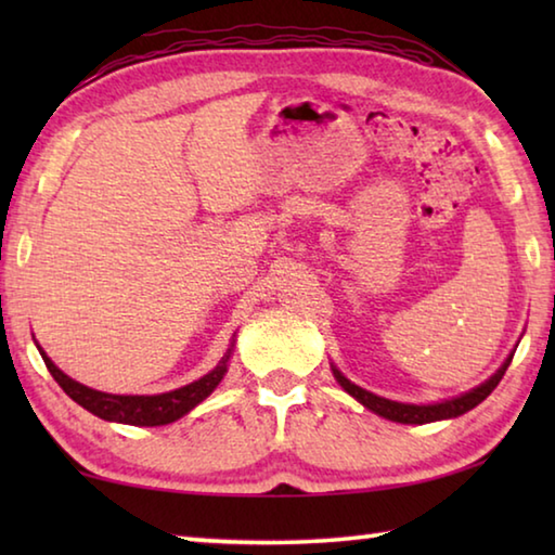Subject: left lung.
Returning <instances> with one entry per match:
<instances>
[{
    "mask_svg": "<svg viewBox=\"0 0 555 555\" xmlns=\"http://www.w3.org/2000/svg\"><path fill=\"white\" fill-rule=\"evenodd\" d=\"M514 357V350L509 352V357L502 362V367L496 370L490 379L482 382L480 387L469 389L465 393H460V397L453 399H446V401H436V403H403V401H391V399H384L377 397V393H372L367 389L357 387L354 382H350L345 377V374L331 364L333 370V377L337 379V384L350 393L352 399H357L362 403V406H367L372 413H377V416L393 421V424H413V426H424V424H434V421H446V418H457L467 413L469 409H475L477 403H482L490 393L494 391L496 384L502 382L506 367H509Z\"/></svg>",
    "mask_w": 555,
    "mask_h": 555,
    "instance_id": "1",
    "label": "left lung"
}]
</instances>
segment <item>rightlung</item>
I'll list each match as a JSON object with an SVG mask.
<instances>
[{"instance_id":"obj_1","label":"right lung","mask_w":555,"mask_h":555,"mask_svg":"<svg viewBox=\"0 0 555 555\" xmlns=\"http://www.w3.org/2000/svg\"><path fill=\"white\" fill-rule=\"evenodd\" d=\"M36 347H39L46 367H49V372L53 374V379L61 384V389L68 393L75 403H80L82 409L95 413L98 418L109 421V424H127V426H166V424H173V421L185 416L188 411H193L201 401L208 399L210 393L218 389V384L222 382L224 374H228L234 337L228 347V352H224L222 360L218 362V367L210 370L208 374H203L201 379H195L191 384H185V387H181V389H173L166 393L98 391L92 387H86V384L75 382L73 377H68V374L61 372L53 364L51 357L43 352V347L39 343H36Z\"/></svg>"}]
</instances>
